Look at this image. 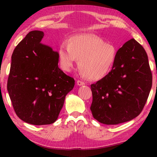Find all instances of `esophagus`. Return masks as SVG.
<instances>
[{
  "mask_svg": "<svg viewBox=\"0 0 157 157\" xmlns=\"http://www.w3.org/2000/svg\"><path fill=\"white\" fill-rule=\"evenodd\" d=\"M77 84H78V86H82V85L85 84V82H84L83 81H81V80H78L77 81Z\"/></svg>",
  "mask_w": 157,
  "mask_h": 157,
  "instance_id": "obj_1",
  "label": "esophagus"
}]
</instances>
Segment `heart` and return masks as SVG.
<instances>
[{
    "label": "heart",
    "instance_id": "heart-1",
    "mask_svg": "<svg viewBox=\"0 0 157 157\" xmlns=\"http://www.w3.org/2000/svg\"><path fill=\"white\" fill-rule=\"evenodd\" d=\"M59 65L64 71H71L77 59L85 78L99 80L109 73L116 62V47L100 37L89 34H75L63 44L58 52Z\"/></svg>",
    "mask_w": 157,
    "mask_h": 157
}]
</instances>
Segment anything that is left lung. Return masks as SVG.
I'll use <instances>...</instances> for the list:
<instances>
[{"mask_svg": "<svg viewBox=\"0 0 157 157\" xmlns=\"http://www.w3.org/2000/svg\"><path fill=\"white\" fill-rule=\"evenodd\" d=\"M152 84L147 53L134 39H130L117 51L109 73L91 85L93 116L105 124L132 120L142 111Z\"/></svg>", "mask_w": 157, "mask_h": 157, "instance_id": "1", "label": "left lung"}]
</instances>
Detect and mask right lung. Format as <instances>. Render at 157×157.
Returning a JSON list of instances; mask_svg holds the SVG:
<instances>
[{
    "instance_id": "add662e5",
    "label": "right lung",
    "mask_w": 157,
    "mask_h": 157,
    "mask_svg": "<svg viewBox=\"0 0 157 157\" xmlns=\"http://www.w3.org/2000/svg\"><path fill=\"white\" fill-rule=\"evenodd\" d=\"M42 31L29 33L12 55L7 91L16 113L25 123H55L75 80L58 67L59 55L41 43Z\"/></svg>"
}]
</instances>
